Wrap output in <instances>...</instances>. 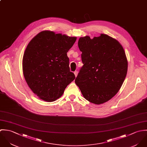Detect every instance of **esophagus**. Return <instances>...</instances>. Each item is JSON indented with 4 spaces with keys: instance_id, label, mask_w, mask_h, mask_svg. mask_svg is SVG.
Instances as JSON below:
<instances>
[{
    "instance_id": "esophagus-1",
    "label": "esophagus",
    "mask_w": 147,
    "mask_h": 147,
    "mask_svg": "<svg viewBox=\"0 0 147 147\" xmlns=\"http://www.w3.org/2000/svg\"><path fill=\"white\" fill-rule=\"evenodd\" d=\"M78 73V71H74V75H75V76H76V77L77 76Z\"/></svg>"
}]
</instances>
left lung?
Instances as JSON below:
<instances>
[{
	"mask_svg": "<svg viewBox=\"0 0 147 147\" xmlns=\"http://www.w3.org/2000/svg\"><path fill=\"white\" fill-rule=\"evenodd\" d=\"M78 47L84 63L75 80L84 97L100 105L114 96L127 73L124 50L116 39L105 34L92 39L80 37Z\"/></svg>",
	"mask_w": 147,
	"mask_h": 147,
	"instance_id": "1",
	"label": "left lung"
}]
</instances>
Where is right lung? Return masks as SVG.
<instances>
[{"label": "right lung", "instance_id": "add662e5", "mask_svg": "<svg viewBox=\"0 0 147 147\" xmlns=\"http://www.w3.org/2000/svg\"><path fill=\"white\" fill-rule=\"evenodd\" d=\"M76 39L44 30L28 43L23 58V74L30 88L41 99L56 100L75 79L70 71L67 52Z\"/></svg>", "mask_w": 147, "mask_h": 147}]
</instances>
